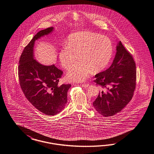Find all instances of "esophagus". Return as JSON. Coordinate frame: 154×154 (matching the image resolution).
<instances>
[{
    "label": "esophagus",
    "mask_w": 154,
    "mask_h": 154,
    "mask_svg": "<svg viewBox=\"0 0 154 154\" xmlns=\"http://www.w3.org/2000/svg\"><path fill=\"white\" fill-rule=\"evenodd\" d=\"M82 87H85V88H86V87H88V84L87 83H84V84H82Z\"/></svg>",
    "instance_id": "obj_1"
}]
</instances>
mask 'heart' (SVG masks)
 <instances>
[{
    "label": "heart",
    "instance_id": "obj_1",
    "mask_svg": "<svg viewBox=\"0 0 154 154\" xmlns=\"http://www.w3.org/2000/svg\"><path fill=\"white\" fill-rule=\"evenodd\" d=\"M111 40L106 36L90 32H80L71 34L59 52L61 66L68 69L78 60L68 72L70 81L82 82L86 79L92 71L97 72L107 66L113 54Z\"/></svg>",
    "mask_w": 154,
    "mask_h": 154
}]
</instances>
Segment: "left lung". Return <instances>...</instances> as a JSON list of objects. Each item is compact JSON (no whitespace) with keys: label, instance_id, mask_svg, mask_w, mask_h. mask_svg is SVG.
Returning a JSON list of instances; mask_svg holds the SVG:
<instances>
[{"label":"left lung","instance_id":"8db88e82","mask_svg":"<svg viewBox=\"0 0 154 154\" xmlns=\"http://www.w3.org/2000/svg\"><path fill=\"white\" fill-rule=\"evenodd\" d=\"M95 82L105 88L93 102L95 110L104 117L119 113L132 100L136 87L135 62L120 41L110 67L95 75Z\"/></svg>","mask_w":154,"mask_h":154}]
</instances>
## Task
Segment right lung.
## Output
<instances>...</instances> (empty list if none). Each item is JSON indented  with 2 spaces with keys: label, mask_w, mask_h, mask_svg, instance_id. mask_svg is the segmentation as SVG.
Wrapping results in <instances>:
<instances>
[{
  "label": "right lung",
  "mask_w": 154,
  "mask_h": 154,
  "mask_svg": "<svg viewBox=\"0 0 154 154\" xmlns=\"http://www.w3.org/2000/svg\"><path fill=\"white\" fill-rule=\"evenodd\" d=\"M54 27L36 34L20 56L18 76L21 89L28 100L42 113L55 115L64 108L71 85H58L63 72L54 66H45L34 59L35 41L52 33Z\"/></svg>",
  "instance_id": "1"
}]
</instances>
